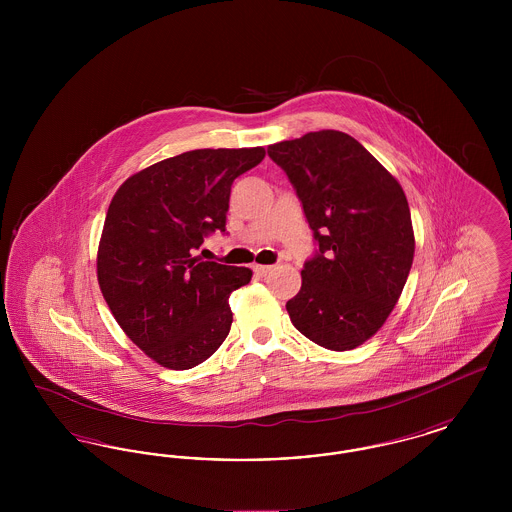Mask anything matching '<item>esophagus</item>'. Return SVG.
<instances>
[{
	"instance_id": "1",
	"label": "esophagus",
	"mask_w": 512,
	"mask_h": 512,
	"mask_svg": "<svg viewBox=\"0 0 512 512\" xmlns=\"http://www.w3.org/2000/svg\"><path fill=\"white\" fill-rule=\"evenodd\" d=\"M270 270H272V267H268V265H255V267H253V272H255L257 276H261V278H265L267 274H270Z\"/></svg>"
}]
</instances>
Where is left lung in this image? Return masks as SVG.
<instances>
[{
	"instance_id": "1",
	"label": "left lung",
	"mask_w": 512,
	"mask_h": 512,
	"mask_svg": "<svg viewBox=\"0 0 512 512\" xmlns=\"http://www.w3.org/2000/svg\"><path fill=\"white\" fill-rule=\"evenodd\" d=\"M268 155L288 174L318 244L286 303L292 324L320 347L355 349L384 326L413 267L407 195L340 130L272 144Z\"/></svg>"
}]
</instances>
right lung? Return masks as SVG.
<instances>
[{"label": "right lung", "instance_id": "1", "mask_svg": "<svg viewBox=\"0 0 512 512\" xmlns=\"http://www.w3.org/2000/svg\"><path fill=\"white\" fill-rule=\"evenodd\" d=\"M265 147L194 149L132 174L113 195L98 247V282L124 334L171 370L207 361L232 326L230 293L253 272L201 261L224 232L234 180Z\"/></svg>", "mask_w": 512, "mask_h": 512}]
</instances>
